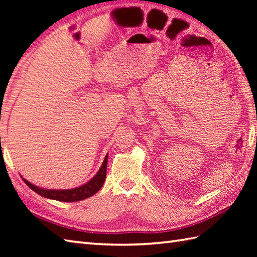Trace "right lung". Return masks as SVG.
Listing matches in <instances>:
<instances>
[{
    "instance_id": "right-lung-1",
    "label": "right lung",
    "mask_w": 257,
    "mask_h": 257,
    "mask_svg": "<svg viewBox=\"0 0 257 257\" xmlns=\"http://www.w3.org/2000/svg\"><path fill=\"white\" fill-rule=\"evenodd\" d=\"M107 162H108V154L106 155L105 159H103L102 165L99 170L92 177L88 182L79 185L77 188L73 189H63V190H54V189H45L37 187V185L33 184L32 182L27 181L26 179L21 176L23 181L26 183L29 188H31L34 192L40 194L44 198L57 200L62 202H77L85 200L87 198H90L94 194H96L102 187L103 182L106 180V172H107Z\"/></svg>"
}]
</instances>
